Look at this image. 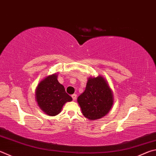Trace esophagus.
I'll list each match as a JSON object with an SVG mask.
<instances>
[{
  "label": "esophagus",
  "instance_id": "34e87169",
  "mask_svg": "<svg viewBox=\"0 0 156 156\" xmlns=\"http://www.w3.org/2000/svg\"><path fill=\"white\" fill-rule=\"evenodd\" d=\"M72 97L73 100H75L76 99V97H77V95H76V94H73V95H72Z\"/></svg>",
  "mask_w": 156,
  "mask_h": 156
}]
</instances>
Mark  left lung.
<instances>
[{"label": "left lung", "mask_w": 156, "mask_h": 156, "mask_svg": "<svg viewBox=\"0 0 156 156\" xmlns=\"http://www.w3.org/2000/svg\"><path fill=\"white\" fill-rule=\"evenodd\" d=\"M77 101L84 117L90 121L99 119L112 108L113 92L102 76H90L88 78L85 90L78 98Z\"/></svg>", "instance_id": "8db88e82"}]
</instances>
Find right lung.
<instances>
[{
  "mask_svg": "<svg viewBox=\"0 0 156 156\" xmlns=\"http://www.w3.org/2000/svg\"><path fill=\"white\" fill-rule=\"evenodd\" d=\"M57 78V73L46 76L39 82L35 90L38 106L45 114L52 117L59 114L64 104L72 100Z\"/></svg>",
  "mask_w": 156,
  "mask_h": 156,
  "instance_id": "1",
  "label": "right lung"
}]
</instances>
